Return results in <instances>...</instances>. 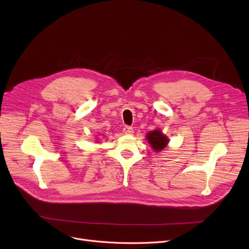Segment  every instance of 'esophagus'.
Masks as SVG:
<instances>
[{
	"label": "esophagus",
	"instance_id": "esophagus-1",
	"mask_svg": "<svg viewBox=\"0 0 249 249\" xmlns=\"http://www.w3.org/2000/svg\"><path fill=\"white\" fill-rule=\"evenodd\" d=\"M123 133H125V134H132L133 133V128L131 126H125L123 128Z\"/></svg>",
	"mask_w": 249,
	"mask_h": 249
}]
</instances>
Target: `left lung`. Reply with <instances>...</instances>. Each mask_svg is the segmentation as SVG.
Here are the masks:
<instances>
[{
  "instance_id": "8db88e82",
  "label": "left lung",
  "mask_w": 249,
  "mask_h": 249,
  "mask_svg": "<svg viewBox=\"0 0 249 249\" xmlns=\"http://www.w3.org/2000/svg\"><path fill=\"white\" fill-rule=\"evenodd\" d=\"M146 137L149 144L155 151L162 150L168 143V139L166 138L165 135L162 134L161 131H160V130H154V131L149 132L146 135Z\"/></svg>"
}]
</instances>
